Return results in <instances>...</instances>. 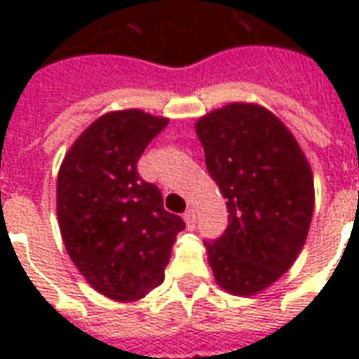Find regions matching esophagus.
I'll return each instance as SVG.
<instances>
[{
    "label": "esophagus",
    "mask_w": 359,
    "mask_h": 359,
    "mask_svg": "<svg viewBox=\"0 0 359 359\" xmlns=\"http://www.w3.org/2000/svg\"><path fill=\"white\" fill-rule=\"evenodd\" d=\"M182 218H184V222H186V227H188V229H194V227H196V222H197V214H196V210H194V208H188V210H186L184 212V216H182Z\"/></svg>",
    "instance_id": "1"
}]
</instances>
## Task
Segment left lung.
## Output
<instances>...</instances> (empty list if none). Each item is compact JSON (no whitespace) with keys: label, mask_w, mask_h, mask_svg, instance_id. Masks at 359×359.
Wrapping results in <instances>:
<instances>
[{"label":"left lung","mask_w":359,"mask_h":359,"mask_svg":"<svg viewBox=\"0 0 359 359\" xmlns=\"http://www.w3.org/2000/svg\"><path fill=\"white\" fill-rule=\"evenodd\" d=\"M205 162L227 205L229 225L205 242L216 283L253 296L278 281L306 244L315 186L287 126L259 104L233 102L196 123Z\"/></svg>","instance_id":"8db88e82"}]
</instances>
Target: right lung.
Here are the masks:
<instances>
[{
    "mask_svg": "<svg viewBox=\"0 0 359 359\" xmlns=\"http://www.w3.org/2000/svg\"><path fill=\"white\" fill-rule=\"evenodd\" d=\"M168 117L141 109L109 111L89 124L57 175V219L78 272L100 294L135 302L163 281L184 222L137 173L147 145Z\"/></svg>",
    "mask_w": 359,
    "mask_h": 359,
    "instance_id": "add662e5",
    "label": "right lung"
}]
</instances>
